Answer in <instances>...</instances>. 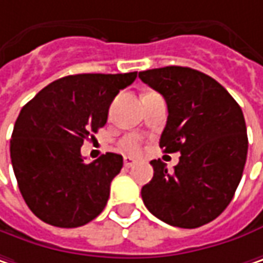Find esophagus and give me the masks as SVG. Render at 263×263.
<instances>
[{"label": "esophagus", "instance_id": "esophagus-1", "mask_svg": "<svg viewBox=\"0 0 263 263\" xmlns=\"http://www.w3.org/2000/svg\"><path fill=\"white\" fill-rule=\"evenodd\" d=\"M123 165H125V167H132V166L135 165V160L131 159V157H125L123 159Z\"/></svg>", "mask_w": 263, "mask_h": 263}]
</instances>
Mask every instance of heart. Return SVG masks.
Listing matches in <instances>:
<instances>
[{"label": "heart", "instance_id": "obj_1", "mask_svg": "<svg viewBox=\"0 0 263 263\" xmlns=\"http://www.w3.org/2000/svg\"><path fill=\"white\" fill-rule=\"evenodd\" d=\"M120 147L131 154H138L141 152V140L138 135H128L120 141Z\"/></svg>", "mask_w": 263, "mask_h": 263}]
</instances>
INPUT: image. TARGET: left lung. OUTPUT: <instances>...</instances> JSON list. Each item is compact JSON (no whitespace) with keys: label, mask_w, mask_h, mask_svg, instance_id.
<instances>
[{"label":"left lung","mask_w":263,"mask_h":263,"mask_svg":"<svg viewBox=\"0 0 263 263\" xmlns=\"http://www.w3.org/2000/svg\"><path fill=\"white\" fill-rule=\"evenodd\" d=\"M138 76L167 104L160 148L181 153L174 172L160 159L150 162L154 174L141 190L144 204L179 228L211 222L227 209L243 175L249 141L241 107L219 82L190 67L166 66Z\"/></svg>","instance_id":"obj_1"}]
</instances>
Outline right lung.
I'll use <instances>...</instances> for the list:
<instances>
[{
  "label": "right lung",
  "mask_w": 263,
  "mask_h": 263,
  "mask_svg": "<svg viewBox=\"0 0 263 263\" xmlns=\"http://www.w3.org/2000/svg\"><path fill=\"white\" fill-rule=\"evenodd\" d=\"M137 72L64 76L23 106L10 140V157L28 208L41 221L76 228L103 212L120 154L85 163L81 147L107 122L109 107Z\"/></svg>",
  "instance_id": "obj_1"
}]
</instances>
